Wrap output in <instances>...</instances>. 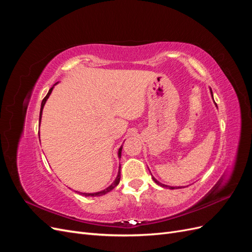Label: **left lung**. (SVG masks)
Returning <instances> with one entry per match:
<instances>
[{"label":"left lung","mask_w":252,"mask_h":252,"mask_svg":"<svg viewBox=\"0 0 252 252\" xmlns=\"http://www.w3.org/2000/svg\"><path fill=\"white\" fill-rule=\"evenodd\" d=\"M210 93H211V95H212V98H213V94H212V90L210 89ZM152 177V175H151ZM152 180H154L158 185H159V186H162V187H164V188H169V189H178V188H182V187H171V186H167V185H164V184H162V183H159L158 181H157L154 177H152Z\"/></svg>","instance_id":"obj_1"}]
</instances>
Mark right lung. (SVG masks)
I'll return each instance as SVG.
<instances>
[{
    "mask_svg": "<svg viewBox=\"0 0 252 252\" xmlns=\"http://www.w3.org/2000/svg\"><path fill=\"white\" fill-rule=\"evenodd\" d=\"M52 89H53V87H51V88L49 89L48 94H46V96H45V97L43 98V101H42V104H41V111H40V122H41V118H42V112H43L44 105H45V103H46L47 98L49 97V95H50V94H51ZM122 148H123V145H122V146L120 147V149H119V152H118V156H119V158H121V152H122ZM120 168H121V166H120ZM120 170H121V169H119V173H118V177H117V179L114 180V182L112 183V184H111V185H110L108 188H106V189L102 190V191H100V192H95V193H82V192H79V193H81L82 195H85V196H100V195H104V194H106V193H107V192L111 191V190H112L114 187H117V186H118V184H119V183H120V179H121V171H120Z\"/></svg>",
    "mask_w": 252,
    "mask_h": 252,
    "instance_id": "1",
    "label": "right lung"
}]
</instances>
